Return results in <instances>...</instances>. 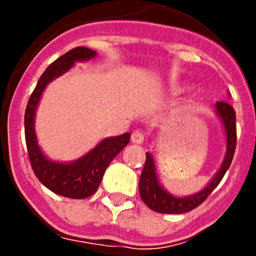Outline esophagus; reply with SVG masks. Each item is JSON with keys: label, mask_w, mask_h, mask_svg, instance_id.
<instances>
[{"label": "esophagus", "mask_w": 256, "mask_h": 256, "mask_svg": "<svg viewBox=\"0 0 256 256\" xmlns=\"http://www.w3.org/2000/svg\"><path fill=\"white\" fill-rule=\"evenodd\" d=\"M130 140H132L133 144H142L144 140V136L140 130H133L132 136H130Z\"/></svg>", "instance_id": "obj_1"}]
</instances>
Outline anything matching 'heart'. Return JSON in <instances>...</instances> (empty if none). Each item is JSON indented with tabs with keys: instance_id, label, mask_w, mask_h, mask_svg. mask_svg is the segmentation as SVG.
Returning a JSON list of instances; mask_svg holds the SVG:
<instances>
[{
	"instance_id": "1",
	"label": "heart",
	"mask_w": 256,
	"mask_h": 256,
	"mask_svg": "<svg viewBox=\"0 0 256 256\" xmlns=\"http://www.w3.org/2000/svg\"><path fill=\"white\" fill-rule=\"evenodd\" d=\"M183 91L182 87H173V90H172V94H180V92Z\"/></svg>"
}]
</instances>
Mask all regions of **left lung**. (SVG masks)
<instances>
[{"mask_svg": "<svg viewBox=\"0 0 256 256\" xmlns=\"http://www.w3.org/2000/svg\"><path fill=\"white\" fill-rule=\"evenodd\" d=\"M216 110L224 126L226 136H227V152L218 173L214 176V178L202 191L187 196V198H177L162 188L158 180L154 156L150 152H146V162H144V166L140 177L138 188L142 201L151 210L162 212V214H182V212H191L206 200L208 196L218 186L222 178L224 177L226 172L230 168L234 159V150H236V112H234V108L224 101H218L216 104Z\"/></svg>", "mask_w": 256, "mask_h": 256, "instance_id": "left-lung-1", "label": "left lung"}]
</instances>
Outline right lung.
<instances>
[{"label":"right lung","mask_w":256,"mask_h":256,"mask_svg":"<svg viewBox=\"0 0 256 256\" xmlns=\"http://www.w3.org/2000/svg\"><path fill=\"white\" fill-rule=\"evenodd\" d=\"M96 56V51L87 47H76L56 58L38 79L30 94L24 116L26 142L32 169L40 182L50 191L70 198H86L94 195L100 186L106 168L118 154L126 148L130 133L105 138L88 154L73 162H51L38 146L34 132V115L42 92L51 80L66 73L76 61H84Z\"/></svg>","instance_id":"right-lung-1"}]
</instances>
